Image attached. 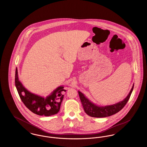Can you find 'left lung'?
I'll use <instances>...</instances> for the list:
<instances>
[{"label": "left lung", "mask_w": 147, "mask_h": 147, "mask_svg": "<svg viewBox=\"0 0 147 147\" xmlns=\"http://www.w3.org/2000/svg\"><path fill=\"white\" fill-rule=\"evenodd\" d=\"M133 87L134 85H133L128 95L122 101L113 105H107L105 106H101L94 104L80 91H78V94L85 113L92 117L101 118L112 116L121 110L126 105L130 98L133 91Z\"/></svg>", "instance_id": "1"}]
</instances>
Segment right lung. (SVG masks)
Here are the masks:
<instances>
[{"mask_svg": "<svg viewBox=\"0 0 147 147\" xmlns=\"http://www.w3.org/2000/svg\"><path fill=\"white\" fill-rule=\"evenodd\" d=\"M15 86L22 102L31 112L40 116H50L59 112L62 102L63 86H60L46 98L33 94L28 90L19 79L18 69L15 71Z\"/></svg>", "mask_w": 147, "mask_h": 147, "instance_id": "right-lung-1", "label": "right lung"}]
</instances>
